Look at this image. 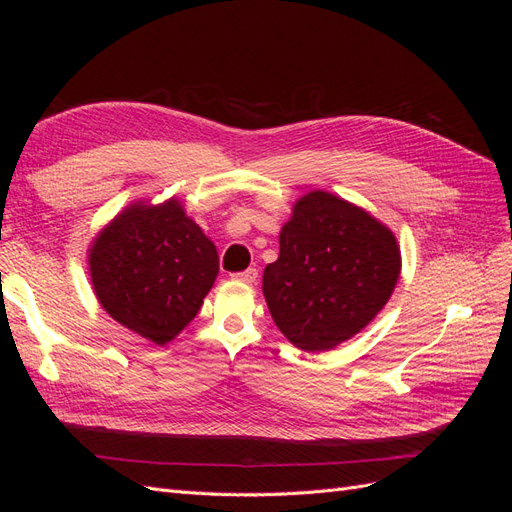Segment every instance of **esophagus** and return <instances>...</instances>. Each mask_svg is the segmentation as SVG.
<instances>
[{"label":"esophagus","mask_w":512,"mask_h":512,"mask_svg":"<svg viewBox=\"0 0 512 512\" xmlns=\"http://www.w3.org/2000/svg\"><path fill=\"white\" fill-rule=\"evenodd\" d=\"M256 277H258L256 269H245V271H239V273H232V280L245 282V284H254Z\"/></svg>","instance_id":"esophagus-1"}]
</instances>
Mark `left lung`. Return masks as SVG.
I'll list each match as a JSON object with an SVG mask.
<instances>
[{
    "label": "left lung",
    "mask_w": 512,
    "mask_h": 512,
    "mask_svg": "<svg viewBox=\"0 0 512 512\" xmlns=\"http://www.w3.org/2000/svg\"><path fill=\"white\" fill-rule=\"evenodd\" d=\"M401 256L393 232L346 200L312 192L280 232V258L262 292L273 322L305 352H324L365 329L389 301Z\"/></svg>",
    "instance_id": "left-lung-1"
}]
</instances>
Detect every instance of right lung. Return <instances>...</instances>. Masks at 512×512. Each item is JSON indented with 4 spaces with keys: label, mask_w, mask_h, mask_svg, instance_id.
I'll list each match as a JSON object with an SVG mask.
<instances>
[{
    "label": "right lung",
    "mask_w": 512,
    "mask_h": 512,
    "mask_svg": "<svg viewBox=\"0 0 512 512\" xmlns=\"http://www.w3.org/2000/svg\"><path fill=\"white\" fill-rule=\"evenodd\" d=\"M89 271L106 312L164 346L198 314L220 260L205 232L170 198L119 213L91 245Z\"/></svg>",
    "instance_id": "obj_1"
}]
</instances>
